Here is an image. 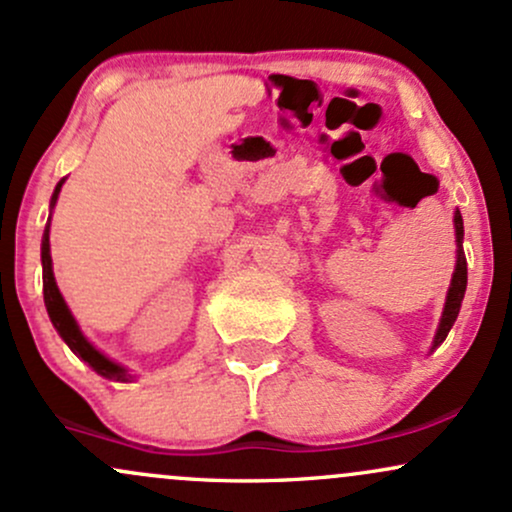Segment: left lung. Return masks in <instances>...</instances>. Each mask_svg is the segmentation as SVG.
<instances>
[{"mask_svg":"<svg viewBox=\"0 0 512 512\" xmlns=\"http://www.w3.org/2000/svg\"><path fill=\"white\" fill-rule=\"evenodd\" d=\"M455 236H457V264H455V274H452V281H450L448 298H445V308H443V317H440L436 339H433V349L443 344L445 337H448L450 327L455 325L457 315H460L464 291H467V260H464V252H462L464 226H462L460 211H455Z\"/></svg>","mask_w":512,"mask_h":512,"instance_id":"left-lung-1","label":"left lung"}]
</instances>
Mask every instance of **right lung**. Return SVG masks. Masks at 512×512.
Returning a JSON list of instances; mask_svg holds the SVG:
<instances>
[{
  "instance_id": "obj_1",
  "label": "right lung",
  "mask_w": 512,
  "mask_h": 512,
  "mask_svg": "<svg viewBox=\"0 0 512 512\" xmlns=\"http://www.w3.org/2000/svg\"><path fill=\"white\" fill-rule=\"evenodd\" d=\"M62 182H57L55 192H52V202L50 207H55L57 202V195H60L62 190ZM40 260H43V293H45V308H48V315L52 320V325H55V330L60 332V337L67 342L69 349L74 351L76 356L81 358V361H86L88 366L96 370L98 375H103V378L108 380H115V383H129L132 380V375H129L127 368H122L120 363L110 361L108 356H103L101 351L96 349L88 339L81 334L79 325H76L74 315L69 313L67 303H64L60 289H57V281H55V274H52V257H50V219H48V226H45V233H43V245H40Z\"/></svg>"
}]
</instances>
